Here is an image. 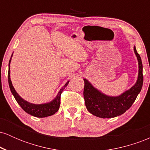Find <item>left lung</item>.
<instances>
[{
    "label": "left lung",
    "mask_w": 150,
    "mask_h": 150,
    "mask_svg": "<svg viewBox=\"0 0 150 150\" xmlns=\"http://www.w3.org/2000/svg\"><path fill=\"white\" fill-rule=\"evenodd\" d=\"M134 52L138 61V76L135 84L130 89L116 97L108 96L84 79V99L87 109L94 116L102 118H114L124 113L130 108L142 89L143 84L142 63L134 46Z\"/></svg>",
    "instance_id": "left-lung-1"
}]
</instances>
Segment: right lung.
<instances>
[{
  "label": "right lung",
  "mask_w": 150,
  "mask_h": 150,
  "mask_svg": "<svg viewBox=\"0 0 150 150\" xmlns=\"http://www.w3.org/2000/svg\"><path fill=\"white\" fill-rule=\"evenodd\" d=\"M13 56L12 54L11 58H10L9 61V68H8V83H9V87L11 91L12 94L14 96L15 100L18 103L19 105L21 106L22 109L27 112L29 114L32 115V116L37 117V118H44V117H47L52 116L55 113H56L58 111L60 107V104H61V94L63 92V89L67 87L68 84L69 83L70 81L65 83V85L63 86L62 88L60 89L58 92V94L56 97L53 99L52 101H49V102L44 103V104H32V103L28 102L24 99L20 97L18 94V93L15 91V89L13 87V84H12V81L10 80V64L11 62V58Z\"/></svg>",
  "instance_id": "add662e5"
}]
</instances>
